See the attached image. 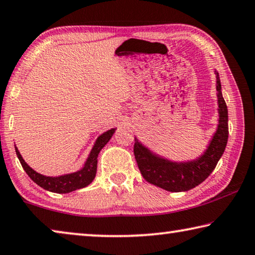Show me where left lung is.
Returning <instances> with one entry per match:
<instances>
[{
	"label": "left lung",
	"instance_id": "obj_1",
	"mask_svg": "<svg viewBox=\"0 0 255 255\" xmlns=\"http://www.w3.org/2000/svg\"><path fill=\"white\" fill-rule=\"evenodd\" d=\"M217 91L219 104V125L204 155L190 162L176 164L153 156L134 139V156L140 173L145 181L170 192L191 190L202 183L223 156L228 140V111L222 94L219 76L217 73Z\"/></svg>",
	"mask_w": 255,
	"mask_h": 255
}]
</instances>
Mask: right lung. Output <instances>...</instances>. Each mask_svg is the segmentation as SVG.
<instances>
[{"label":"right lung","mask_w":255,"mask_h":255,"mask_svg":"<svg viewBox=\"0 0 255 255\" xmlns=\"http://www.w3.org/2000/svg\"><path fill=\"white\" fill-rule=\"evenodd\" d=\"M114 132L115 128H112V130L105 132L104 134L98 137L93 150H91L89 158L86 161L85 167H83L81 170L60 177H47L44 176V175L36 173L35 170L31 169L30 167L24 162L16 148L15 152L20 160V164H21L22 168L24 169V172L28 174V176L30 177L37 185H39L40 187H43V189L47 191L54 192V193H69V192H72L74 190L81 189V187L89 185L90 183L93 182V179L96 176V170H97L98 153L100 150L105 147V144L108 141H110L112 135L114 134Z\"/></svg>","instance_id":"add662e5"}]
</instances>
